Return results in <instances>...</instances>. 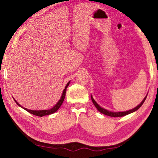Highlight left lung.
Returning a JSON list of instances; mask_svg holds the SVG:
<instances>
[{"mask_svg": "<svg viewBox=\"0 0 158 158\" xmlns=\"http://www.w3.org/2000/svg\"><path fill=\"white\" fill-rule=\"evenodd\" d=\"M147 97V96H146V97H145V98H144V100L141 102L140 105H138L137 107H135V108H134V109H132L131 110H129V111H127V112H110V111H108V110H107L106 109H103V108H102L101 107H100L97 103H96V101L94 100V98H92V96H91V98H92V103H93L94 105V106L97 107V109L98 111H99L101 113L105 114V115H107V116H112V117H120V116H126V115H127V114H131L132 112H135V111L138 110L139 108H140L142 106H143V104L144 103V101L146 100Z\"/></svg>", "mask_w": 158, "mask_h": 158, "instance_id": "obj_1", "label": "left lung"}]
</instances>
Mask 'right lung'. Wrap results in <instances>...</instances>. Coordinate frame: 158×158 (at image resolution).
Returning a JSON list of instances; mask_svg holds the SVG:
<instances>
[{
    "label": "right lung",
    "instance_id": "obj_1",
    "mask_svg": "<svg viewBox=\"0 0 158 158\" xmlns=\"http://www.w3.org/2000/svg\"><path fill=\"white\" fill-rule=\"evenodd\" d=\"M69 83H70V81L67 83V85H66V88H65V89H64L62 96H61L60 100L59 101L58 103L56 105H55V106L51 108V110H28V109H27V108H24V107H23L22 106H20V105L19 103H18V102L16 101H15V100H14V101H15V103H17L18 106H19L20 107H22L23 108V109H24L26 111H27L28 112L32 114H33V115L37 116H40V117L44 116H46V115H49V114H53L55 112H57L59 108H60V106H61V104H62L64 98H65V96H66V88H68V86H69Z\"/></svg>",
    "mask_w": 158,
    "mask_h": 158
}]
</instances>
